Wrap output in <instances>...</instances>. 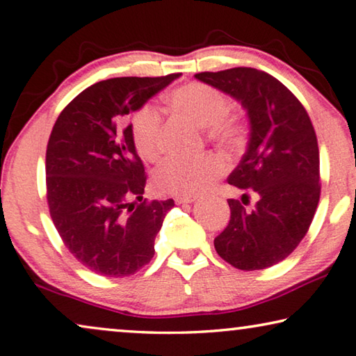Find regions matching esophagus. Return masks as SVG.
Segmentation results:
<instances>
[{
	"label": "esophagus",
	"instance_id": "1",
	"mask_svg": "<svg viewBox=\"0 0 356 356\" xmlns=\"http://www.w3.org/2000/svg\"><path fill=\"white\" fill-rule=\"evenodd\" d=\"M196 196H177L176 202L177 204H185V202H195Z\"/></svg>",
	"mask_w": 356,
	"mask_h": 356
}]
</instances>
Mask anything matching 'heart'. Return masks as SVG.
Segmentation results:
<instances>
[{
    "label": "heart",
    "instance_id": "heart-1",
    "mask_svg": "<svg viewBox=\"0 0 356 356\" xmlns=\"http://www.w3.org/2000/svg\"><path fill=\"white\" fill-rule=\"evenodd\" d=\"M174 111L204 128L209 140L225 149H233L244 138V122L229 112L231 101L222 90L204 82H188L168 95ZM131 138L138 154L147 161H156L163 154V117L152 104H144L131 118ZM223 158L204 155L196 160L171 158L156 169L154 184L168 195L193 196L204 191L225 172Z\"/></svg>",
    "mask_w": 356,
    "mask_h": 356
}]
</instances>
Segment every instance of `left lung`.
I'll return each mask as SVG.
<instances>
[{
	"instance_id": "obj_1",
	"label": "left lung",
	"mask_w": 356,
	"mask_h": 356,
	"mask_svg": "<svg viewBox=\"0 0 356 356\" xmlns=\"http://www.w3.org/2000/svg\"><path fill=\"white\" fill-rule=\"evenodd\" d=\"M198 81L238 99L250 122L249 145L228 182L259 196L228 200V227L213 239L220 257L242 270L285 259L306 236L320 200V156L304 106L277 79L255 67L198 72Z\"/></svg>"
}]
</instances>
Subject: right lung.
Segmentation results:
<instances>
[{
	"label": "right lung",
	"mask_w": 356,
	"mask_h": 356,
	"mask_svg": "<svg viewBox=\"0 0 356 356\" xmlns=\"http://www.w3.org/2000/svg\"><path fill=\"white\" fill-rule=\"evenodd\" d=\"M177 77L93 83L61 111L50 133V217L67 250L95 274L127 277L154 258L155 238L174 201L143 200L147 177L127 118Z\"/></svg>",
	"instance_id": "add662e5"
}]
</instances>
